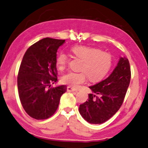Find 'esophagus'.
Masks as SVG:
<instances>
[{
	"label": "esophagus",
	"mask_w": 148,
	"mask_h": 148,
	"mask_svg": "<svg viewBox=\"0 0 148 148\" xmlns=\"http://www.w3.org/2000/svg\"><path fill=\"white\" fill-rule=\"evenodd\" d=\"M67 91H70V92H71V91H77L74 88H73L71 86H68L67 87Z\"/></svg>",
	"instance_id": "1"
}]
</instances>
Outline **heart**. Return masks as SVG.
Here are the masks:
<instances>
[{"label": "heart", "instance_id": "1", "mask_svg": "<svg viewBox=\"0 0 148 148\" xmlns=\"http://www.w3.org/2000/svg\"><path fill=\"white\" fill-rule=\"evenodd\" d=\"M75 57L80 60L79 72H70L62 77V83L76 88L85 83L88 78L91 82H97L104 78L111 70L112 57L111 54L92 47L77 45L71 49ZM69 63V57L60 53L56 60L58 70H64Z\"/></svg>", "mask_w": 148, "mask_h": 148}]
</instances>
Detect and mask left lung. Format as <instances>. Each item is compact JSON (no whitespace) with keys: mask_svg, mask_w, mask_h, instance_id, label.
<instances>
[{"mask_svg":"<svg viewBox=\"0 0 148 148\" xmlns=\"http://www.w3.org/2000/svg\"><path fill=\"white\" fill-rule=\"evenodd\" d=\"M130 78V63L127 58L121 57L107 78L90 87L93 93L79 105L82 116L91 124H101L111 118L123 104Z\"/></svg>","mask_w":148,"mask_h":148,"instance_id":"1","label":"left lung"}]
</instances>
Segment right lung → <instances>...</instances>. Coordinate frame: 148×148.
<instances>
[{"label":"right lung","mask_w":148,"mask_h":148,"mask_svg":"<svg viewBox=\"0 0 148 148\" xmlns=\"http://www.w3.org/2000/svg\"><path fill=\"white\" fill-rule=\"evenodd\" d=\"M65 42L44 38L32 45L23 55L18 74V88L25 111L37 120L49 119L57 111L66 86L51 87L57 81V52Z\"/></svg>","instance_id":"obj_1"}]
</instances>
